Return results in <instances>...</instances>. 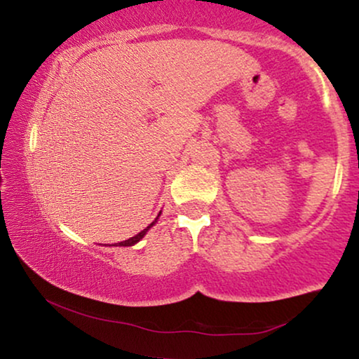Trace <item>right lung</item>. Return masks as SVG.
<instances>
[{
    "mask_svg": "<svg viewBox=\"0 0 359 359\" xmlns=\"http://www.w3.org/2000/svg\"><path fill=\"white\" fill-rule=\"evenodd\" d=\"M151 226H154V222H151V224H150V226H147V228H145V229H143V231H140V233L137 234V236L130 238V240H126V241H121V243H118V245H116V246H133V245H135V243H138L140 240H142V238H143V236H145V234H147V231H148V229H150V228H151Z\"/></svg>",
    "mask_w": 359,
    "mask_h": 359,
    "instance_id": "right-lung-1",
    "label": "right lung"
}]
</instances>
